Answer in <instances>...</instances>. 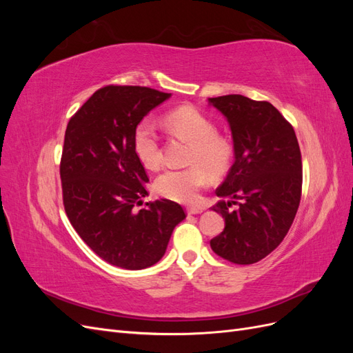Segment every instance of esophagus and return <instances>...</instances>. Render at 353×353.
<instances>
[{
    "label": "esophagus",
    "instance_id": "34e87169",
    "mask_svg": "<svg viewBox=\"0 0 353 353\" xmlns=\"http://www.w3.org/2000/svg\"><path fill=\"white\" fill-rule=\"evenodd\" d=\"M203 210H205L203 208H188L187 213L188 215H197V213H201Z\"/></svg>",
    "mask_w": 353,
    "mask_h": 353
}]
</instances>
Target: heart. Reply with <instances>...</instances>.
I'll return each mask as SVG.
<instances>
[{"instance_id":"1","label":"heart","mask_w":353,"mask_h":353,"mask_svg":"<svg viewBox=\"0 0 353 353\" xmlns=\"http://www.w3.org/2000/svg\"><path fill=\"white\" fill-rule=\"evenodd\" d=\"M168 130L190 143L184 169H168L154 181V191L165 199L179 203H194L200 191L213 175L223 174L232 160V147L227 138L215 132L206 116L193 108H179L163 119ZM134 153L144 168L156 170L162 165L159 138L153 125L141 121L132 134Z\"/></svg>"}]
</instances>
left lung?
I'll return each mask as SVG.
<instances>
[{
	"label": "left lung",
	"instance_id": "1",
	"mask_svg": "<svg viewBox=\"0 0 353 353\" xmlns=\"http://www.w3.org/2000/svg\"><path fill=\"white\" fill-rule=\"evenodd\" d=\"M231 128L236 160L212 210L225 228L210 240L222 259L237 265L259 262L290 230L302 197V154L292 123L268 101L240 94L209 99Z\"/></svg>",
	"mask_w": 353,
	"mask_h": 353
}]
</instances>
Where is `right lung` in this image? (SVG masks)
I'll return each instance as SVG.
<instances>
[{
    "mask_svg": "<svg viewBox=\"0 0 353 353\" xmlns=\"http://www.w3.org/2000/svg\"><path fill=\"white\" fill-rule=\"evenodd\" d=\"M170 94L138 85H105L74 113L60 160L63 205L79 237L110 265L143 270L162 259L185 218L181 205L147 196L148 176L132 148L143 117Z\"/></svg>",
    "mask_w": 353,
    "mask_h": 353,
    "instance_id": "add662e5",
    "label": "right lung"
}]
</instances>
